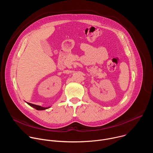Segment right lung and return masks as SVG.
<instances>
[{"mask_svg":"<svg viewBox=\"0 0 153 153\" xmlns=\"http://www.w3.org/2000/svg\"><path fill=\"white\" fill-rule=\"evenodd\" d=\"M29 105H30L31 106L33 107L34 108H35L36 110H46V109H48L50 108L49 107H42L41 106H39V105H34V104H33V103H28V102H27Z\"/></svg>","mask_w":153,"mask_h":153,"instance_id":"add662e5","label":"right lung"}]
</instances>
